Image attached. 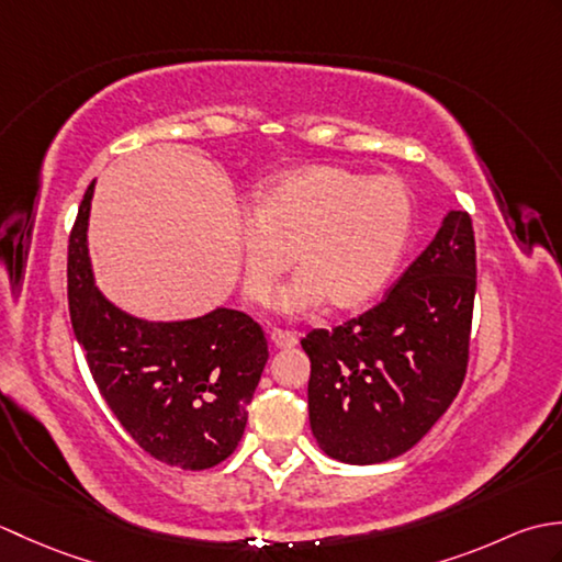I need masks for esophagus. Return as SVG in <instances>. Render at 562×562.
Returning <instances> with one entry per match:
<instances>
[{"label":"esophagus","mask_w":562,"mask_h":562,"mask_svg":"<svg viewBox=\"0 0 562 562\" xmlns=\"http://www.w3.org/2000/svg\"><path fill=\"white\" fill-rule=\"evenodd\" d=\"M270 342L274 345V348L284 350V348H294V345L300 342V338H296V333H292V330H280V328H274V330L270 333Z\"/></svg>","instance_id":"1"}]
</instances>
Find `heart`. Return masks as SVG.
Listing matches in <instances>:
<instances>
[{
  "mask_svg": "<svg viewBox=\"0 0 562 562\" xmlns=\"http://www.w3.org/2000/svg\"><path fill=\"white\" fill-rule=\"evenodd\" d=\"M413 226L411 193L401 178H367L342 166H306L262 186L254 217L236 220L244 292L266 302L274 280L300 272L274 296L280 314L321 302L355 308L384 288Z\"/></svg>",
  "mask_w": 562,
  "mask_h": 562,
  "instance_id": "heart-1",
  "label": "heart"
}]
</instances>
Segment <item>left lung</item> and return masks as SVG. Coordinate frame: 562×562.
Returning a JSON list of instances; mask_svg holds the SVG:
<instances>
[{"label":"left lung","instance_id":"obj_1","mask_svg":"<svg viewBox=\"0 0 562 562\" xmlns=\"http://www.w3.org/2000/svg\"><path fill=\"white\" fill-rule=\"evenodd\" d=\"M473 300V224L451 210L374 308L308 333V423L330 459L381 463L429 432L463 384Z\"/></svg>","mask_w":562,"mask_h":562}]
</instances>
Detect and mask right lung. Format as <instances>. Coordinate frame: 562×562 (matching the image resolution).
Returning <instances> with one entry per match:
<instances>
[{
  "label": "right lung",
  "mask_w": 562,
  "mask_h": 562,
  "mask_svg": "<svg viewBox=\"0 0 562 562\" xmlns=\"http://www.w3.org/2000/svg\"><path fill=\"white\" fill-rule=\"evenodd\" d=\"M83 193L67 248L75 336L103 401L161 463L212 469L241 441L248 403L268 362L266 333L234 308L188 321H145L105 300L93 282Z\"/></svg>",
  "instance_id": "1"
}]
</instances>
